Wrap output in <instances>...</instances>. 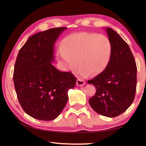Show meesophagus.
I'll list each match as a JSON object with an SVG mask.
<instances>
[{
	"instance_id": "34e87169",
	"label": "esophagus",
	"mask_w": 146,
	"mask_h": 146,
	"mask_svg": "<svg viewBox=\"0 0 146 146\" xmlns=\"http://www.w3.org/2000/svg\"><path fill=\"white\" fill-rule=\"evenodd\" d=\"M85 82L83 80H82V79H80V78L77 79V86H83L84 85H85Z\"/></svg>"
}]
</instances>
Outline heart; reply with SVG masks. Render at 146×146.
I'll return each mask as SVG.
<instances>
[{
  "instance_id": "heart-1",
  "label": "heart",
  "mask_w": 146,
  "mask_h": 146,
  "mask_svg": "<svg viewBox=\"0 0 146 146\" xmlns=\"http://www.w3.org/2000/svg\"><path fill=\"white\" fill-rule=\"evenodd\" d=\"M112 45L110 39L104 35L78 33L66 39L59 55L68 69L78 67L82 77L91 72L98 75L107 68L111 60Z\"/></svg>"
}]
</instances>
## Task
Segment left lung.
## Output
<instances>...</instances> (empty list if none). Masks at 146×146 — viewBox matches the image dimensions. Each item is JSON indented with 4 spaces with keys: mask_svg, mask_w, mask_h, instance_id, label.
<instances>
[{
    "mask_svg": "<svg viewBox=\"0 0 146 146\" xmlns=\"http://www.w3.org/2000/svg\"><path fill=\"white\" fill-rule=\"evenodd\" d=\"M106 30L112 45L111 58L102 72L88 81L96 89L89 104L100 115L114 117L125 111L134 100L137 67L127 43L112 29Z\"/></svg>",
    "mask_w": 146,
    "mask_h": 146,
    "instance_id": "8db88e82",
    "label": "left lung"
}]
</instances>
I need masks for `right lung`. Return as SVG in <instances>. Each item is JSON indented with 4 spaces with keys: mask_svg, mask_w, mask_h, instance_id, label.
<instances>
[{
    "mask_svg": "<svg viewBox=\"0 0 146 146\" xmlns=\"http://www.w3.org/2000/svg\"><path fill=\"white\" fill-rule=\"evenodd\" d=\"M66 27L39 32L29 37L17 56L13 81L24 111L41 121L58 117L68 100V92L77 78L71 72H61L52 64L54 44Z\"/></svg>",
    "mask_w": 146,
    "mask_h": 146,
    "instance_id": "right-lung-1",
    "label": "right lung"
}]
</instances>
